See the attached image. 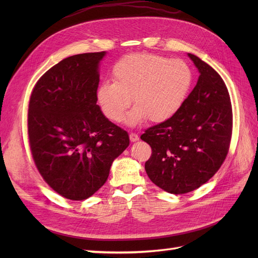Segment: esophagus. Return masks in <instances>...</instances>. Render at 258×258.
I'll use <instances>...</instances> for the list:
<instances>
[{"label": "esophagus", "instance_id": "obj_1", "mask_svg": "<svg viewBox=\"0 0 258 258\" xmlns=\"http://www.w3.org/2000/svg\"><path fill=\"white\" fill-rule=\"evenodd\" d=\"M129 138H130V141L131 142L139 141V136L137 134H134V132H131V134L129 135Z\"/></svg>", "mask_w": 258, "mask_h": 258}]
</instances>
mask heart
<instances>
[{
    "label": "heart",
    "mask_w": 258,
    "mask_h": 258,
    "mask_svg": "<svg viewBox=\"0 0 258 258\" xmlns=\"http://www.w3.org/2000/svg\"><path fill=\"white\" fill-rule=\"evenodd\" d=\"M112 76L114 83L99 85L97 102L106 118L120 121L134 99L136 106L124 119L130 126L146 118L155 123L171 119L185 104L194 84L186 61L148 52L124 56L113 67Z\"/></svg>",
    "instance_id": "heart-1"
}]
</instances>
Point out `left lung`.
<instances>
[{
  "mask_svg": "<svg viewBox=\"0 0 258 258\" xmlns=\"http://www.w3.org/2000/svg\"><path fill=\"white\" fill-rule=\"evenodd\" d=\"M198 82L172 118L145 130L141 139L152 147L145 171L167 192L192 191L221 168L228 153L232 111L227 87L215 70L192 53Z\"/></svg>",
  "mask_w": 258,
  "mask_h": 258,
  "instance_id": "8db88e82",
  "label": "left lung"
}]
</instances>
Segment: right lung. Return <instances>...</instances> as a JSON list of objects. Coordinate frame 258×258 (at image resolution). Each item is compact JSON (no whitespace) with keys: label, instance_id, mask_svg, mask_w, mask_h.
<instances>
[{"label":"right lung","instance_id":"obj_1","mask_svg":"<svg viewBox=\"0 0 258 258\" xmlns=\"http://www.w3.org/2000/svg\"><path fill=\"white\" fill-rule=\"evenodd\" d=\"M106 51L66 58L32 91L28 132L37 170L70 200L92 196L106 182L113 161L129 146L127 131L97 104L99 66Z\"/></svg>","mask_w":258,"mask_h":258}]
</instances>
